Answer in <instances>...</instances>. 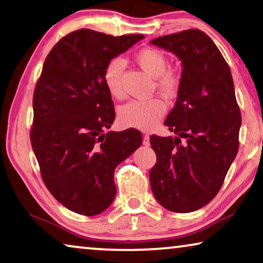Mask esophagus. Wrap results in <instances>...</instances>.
<instances>
[{
    "mask_svg": "<svg viewBox=\"0 0 263 263\" xmlns=\"http://www.w3.org/2000/svg\"><path fill=\"white\" fill-rule=\"evenodd\" d=\"M143 144H144V145H149V144H150V136L149 135H144L143 136Z\"/></svg>",
    "mask_w": 263,
    "mask_h": 263,
    "instance_id": "1",
    "label": "esophagus"
}]
</instances>
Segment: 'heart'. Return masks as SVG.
I'll use <instances>...</instances> for the list:
<instances>
[{
	"label": "heart",
	"mask_w": 263,
	"mask_h": 263,
	"mask_svg": "<svg viewBox=\"0 0 263 263\" xmlns=\"http://www.w3.org/2000/svg\"><path fill=\"white\" fill-rule=\"evenodd\" d=\"M133 58L140 68L156 77L155 84L162 94L174 98L179 93L182 84V72L176 66H168V58L163 51L157 47H142ZM124 62L119 57L107 62L103 69L102 80L106 89L113 98L120 99L124 96L121 77L124 71ZM167 110L165 102L158 96L146 100H132L121 107L119 110V121L125 127L139 128L150 131L160 123Z\"/></svg>",
	"instance_id": "heart-1"
}]
</instances>
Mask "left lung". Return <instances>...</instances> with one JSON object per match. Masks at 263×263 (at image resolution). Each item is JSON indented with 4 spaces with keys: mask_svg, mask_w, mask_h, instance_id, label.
I'll list each match as a JSON object with an SVG mask.
<instances>
[{
    "mask_svg": "<svg viewBox=\"0 0 263 263\" xmlns=\"http://www.w3.org/2000/svg\"><path fill=\"white\" fill-rule=\"evenodd\" d=\"M151 44L172 51L183 65L176 103L164 121L176 137H150L157 157L151 191L164 209L193 212L216 197L237 155L242 119L234 81L223 54L200 29Z\"/></svg>",
    "mask_w": 263,
    "mask_h": 263,
    "instance_id": "left-lung-1",
    "label": "left lung"
}]
</instances>
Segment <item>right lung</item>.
<instances>
[{"instance_id":"add662e5","label":"right lung","mask_w":263,"mask_h":263,"mask_svg":"<svg viewBox=\"0 0 263 263\" xmlns=\"http://www.w3.org/2000/svg\"><path fill=\"white\" fill-rule=\"evenodd\" d=\"M143 38L82 28L63 36L44 62L29 137L44 183L72 212L96 216L112 204L114 170L142 144L136 128L105 133L116 110L102 73Z\"/></svg>"}]
</instances>
